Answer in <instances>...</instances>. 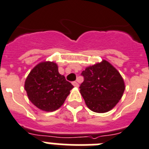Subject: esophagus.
<instances>
[{"mask_svg": "<svg viewBox=\"0 0 149 149\" xmlns=\"http://www.w3.org/2000/svg\"><path fill=\"white\" fill-rule=\"evenodd\" d=\"M73 86H75V87H79V84L77 82H73Z\"/></svg>", "mask_w": 149, "mask_h": 149, "instance_id": "1", "label": "esophagus"}]
</instances>
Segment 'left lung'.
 <instances>
[{
  "label": "left lung",
  "instance_id": "obj_1",
  "mask_svg": "<svg viewBox=\"0 0 149 149\" xmlns=\"http://www.w3.org/2000/svg\"><path fill=\"white\" fill-rule=\"evenodd\" d=\"M84 81L80 93L91 110L99 113L116 107L125 91L124 79L119 72L106 60L86 67L82 72Z\"/></svg>",
  "mask_w": 149,
  "mask_h": 149
}]
</instances>
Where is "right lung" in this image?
<instances>
[{"mask_svg": "<svg viewBox=\"0 0 149 149\" xmlns=\"http://www.w3.org/2000/svg\"><path fill=\"white\" fill-rule=\"evenodd\" d=\"M73 88L58 73L55 62L43 61L33 67L24 82L28 99L38 109L53 112L60 108Z\"/></svg>", "mask_w": 149, "mask_h": 149, "instance_id": "right-lung-1", "label": "right lung"}]
</instances>
